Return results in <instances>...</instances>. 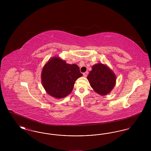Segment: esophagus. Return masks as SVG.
Instances as JSON below:
<instances>
[{
  "instance_id": "1",
  "label": "esophagus",
  "mask_w": 151,
  "mask_h": 151,
  "mask_svg": "<svg viewBox=\"0 0 151 151\" xmlns=\"http://www.w3.org/2000/svg\"><path fill=\"white\" fill-rule=\"evenodd\" d=\"M88 72H84V73H83V76H84V77H85V78H86V76H87V75H88Z\"/></svg>"
}]
</instances>
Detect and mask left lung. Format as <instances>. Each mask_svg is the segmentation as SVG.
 <instances>
[{
	"instance_id": "8db88e82",
	"label": "left lung",
	"mask_w": 151,
	"mask_h": 151,
	"mask_svg": "<svg viewBox=\"0 0 151 151\" xmlns=\"http://www.w3.org/2000/svg\"><path fill=\"white\" fill-rule=\"evenodd\" d=\"M87 79L94 92L105 96L113 90L116 78L114 72L107 65L99 63L92 66Z\"/></svg>"
}]
</instances>
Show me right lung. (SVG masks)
<instances>
[{"instance_id": "1", "label": "right lung", "mask_w": 151, "mask_h": 151, "mask_svg": "<svg viewBox=\"0 0 151 151\" xmlns=\"http://www.w3.org/2000/svg\"><path fill=\"white\" fill-rule=\"evenodd\" d=\"M83 76L79 66L67 63L54 57L44 65L41 82L47 93L56 99H63L71 93L77 79Z\"/></svg>"}]
</instances>
